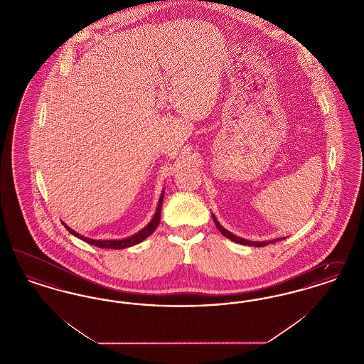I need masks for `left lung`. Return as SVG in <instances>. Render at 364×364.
Wrapping results in <instances>:
<instances>
[{
  "label": "left lung",
  "instance_id": "obj_1",
  "mask_svg": "<svg viewBox=\"0 0 364 364\" xmlns=\"http://www.w3.org/2000/svg\"><path fill=\"white\" fill-rule=\"evenodd\" d=\"M213 220H214V224L215 226L218 228V230L228 237V239H230L232 242H239V244H244V245H254V247H264V245H267V244H270V242H279V240H282V239H274V240H269V242H250V240H245V239H242V237H237V236H235L233 233H230L229 230H226L224 226H221V224L217 221V218L213 215Z\"/></svg>",
  "mask_w": 364,
  "mask_h": 364
}]
</instances>
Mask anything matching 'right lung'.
Masks as SVG:
<instances>
[{
    "mask_svg": "<svg viewBox=\"0 0 364 364\" xmlns=\"http://www.w3.org/2000/svg\"><path fill=\"white\" fill-rule=\"evenodd\" d=\"M164 191L161 193V198H159V202H158V206H156V214L153 217V220L150 221V224L147 226H144L141 230H139L138 233L127 237V239H122V240H94V239H88L79 233H76L73 229H70V226H64L67 228V230L72 233L73 236H76L77 239L83 240V242H88V244H92V245H97L100 248H112V250H122V248H127V247H132L135 244H139L140 242H143L144 239H147L154 230H156V226L159 224V220H161V208H162V200H164Z\"/></svg>",
    "mask_w": 364,
    "mask_h": 364,
    "instance_id": "right-lung-1",
    "label": "right lung"
}]
</instances>
